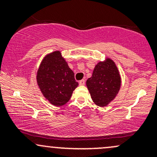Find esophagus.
<instances>
[{"mask_svg": "<svg viewBox=\"0 0 157 157\" xmlns=\"http://www.w3.org/2000/svg\"><path fill=\"white\" fill-rule=\"evenodd\" d=\"M79 84H80V86H83V85L85 84V80H80V82H79Z\"/></svg>", "mask_w": 157, "mask_h": 157, "instance_id": "34e87169", "label": "esophagus"}]
</instances>
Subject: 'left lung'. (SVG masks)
Instances as JSON below:
<instances>
[{"label": "left lung", "instance_id": "obj_1", "mask_svg": "<svg viewBox=\"0 0 157 157\" xmlns=\"http://www.w3.org/2000/svg\"><path fill=\"white\" fill-rule=\"evenodd\" d=\"M121 80L116 65L111 59L95 66L92 76L86 81L91 98L100 107L107 105L117 96Z\"/></svg>", "mask_w": 157, "mask_h": 157}]
</instances>
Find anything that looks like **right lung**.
<instances>
[{"label": "right lung", "instance_id": "obj_1", "mask_svg": "<svg viewBox=\"0 0 157 157\" xmlns=\"http://www.w3.org/2000/svg\"><path fill=\"white\" fill-rule=\"evenodd\" d=\"M37 81L44 96L56 106L66 104L78 86L75 74L58 51L44 57L37 71Z\"/></svg>", "mask_w": 157, "mask_h": 157}]
</instances>
